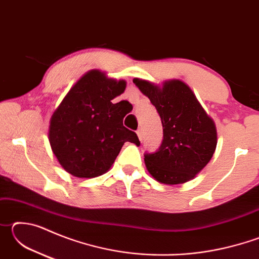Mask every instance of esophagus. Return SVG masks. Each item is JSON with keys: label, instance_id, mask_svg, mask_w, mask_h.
<instances>
[{"label": "esophagus", "instance_id": "obj_1", "mask_svg": "<svg viewBox=\"0 0 259 259\" xmlns=\"http://www.w3.org/2000/svg\"><path fill=\"white\" fill-rule=\"evenodd\" d=\"M137 135H138L139 140H142L143 137H144V133H143V129H142V128H139V129L137 130Z\"/></svg>", "mask_w": 259, "mask_h": 259}]
</instances>
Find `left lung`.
<instances>
[{"label": "left lung", "mask_w": 259, "mask_h": 259, "mask_svg": "<svg viewBox=\"0 0 259 259\" xmlns=\"http://www.w3.org/2000/svg\"><path fill=\"white\" fill-rule=\"evenodd\" d=\"M134 83L155 106L163 128L159 150L144 154L148 172L168 185L191 181L216 150L217 131L211 117L182 81H168L161 89L139 78Z\"/></svg>", "instance_id": "obj_1"}]
</instances>
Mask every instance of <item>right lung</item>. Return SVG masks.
Segmentation results:
<instances>
[{"label": "right lung", "instance_id": "obj_1", "mask_svg": "<svg viewBox=\"0 0 259 259\" xmlns=\"http://www.w3.org/2000/svg\"><path fill=\"white\" fill-rule=\"evenodd\" d=\"M124 81L91 71L76 82L52 114L49 142L61 166L73 176L93 178L111 168L125 142L138 144L134 131L123 125L131 111L123 94Z\"/></svg>", "mask_w": 259, "mask_h": 259}]
</instances>
